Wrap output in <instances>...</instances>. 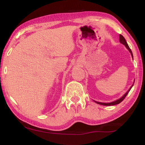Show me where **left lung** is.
<instances>
[{"label":"left lung","instance_id":"left-lung-1","mask_svg":"<svg viewBox=\"0 0 145 145\" xmlns=\"http://www.w3.org/2000/svg\"><path fill=\"white\" fill-rule=\"evenodd\" d=\"M119 41H120V43H121L122 44H123L124 46H125L126 48L128 49V50H129L130 51V53H131V56H132V57H133V53H132L131 49H130L129 45H128L127 43H126L125 39H124V37L122 35H119ZM133 85H134V84H133V85H132L131 87L130 88V89H129V90L127 91V92H126V94H124L123 96L121 97V98H120V99H118V100H116V101L110 102V103H103V102H96V101H94V102H96L97 104H101V105H104V106H114V105H116V104H120V102H122V100H123L124 99L126 98V96H127V94H129V92L130 91V90H131V89L132 88V87H133Z\"/></svg>","mask_w":145,"mask_h":145}]
</instances>
